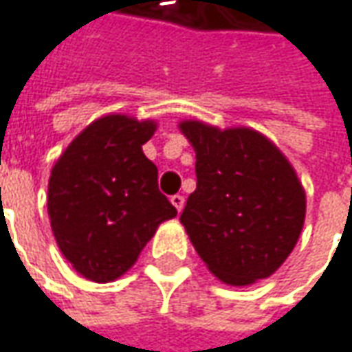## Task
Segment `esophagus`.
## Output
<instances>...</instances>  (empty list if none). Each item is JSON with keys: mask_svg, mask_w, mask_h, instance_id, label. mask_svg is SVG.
Wrapping results in <instances>:
<instances>
[{"mask_svg": "<svg viewBox=\"0 0 352 352\" xmlns=\"http://www.w3.org/2000/svg\"><path fill=\"white\" fill-rule=\"evenodd\" d=\"M171 205L175 206L177 212H181L183 206H185V197H183V195H173V197H171Z\"/></svg>", "mask_w": 352, "mask_h": 352, "instance_id": "esophagus-1", "label": "esophagus"}]
</instances>
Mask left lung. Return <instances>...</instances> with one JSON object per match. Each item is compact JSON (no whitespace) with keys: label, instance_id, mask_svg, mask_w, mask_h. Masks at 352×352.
I'll use <instances>...</instances> for the list:
<instances>
[{"label":"left lung","instance_id":"left-lung-1","mask_svg":"<svg viewBox=\"0 0 352 352\" xmlns=\"http://www.w3.org/2000/svg\"><path fill=\"white\" fill-rule=\"evenodd\" d=\"M197 189L181 224L210 274L228 285L270 278L292 254L305 221V191L292 163L252 128L183 120Z\"/></svg>","mask_w":352,"mask_h":352}]
</instances>
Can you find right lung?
Masks as SVG:
<instances>
[{
    "label": "right lung",
    "instance_id": "right-lung-1",
    "mask_svg": "<svg viewBox=\"0 0 352 352\" xmlns=\"http://www.w3.org/2000/svg\"><path fill=\"white\" fill-rule=\"evenodd\" d=\"M155 130V120L102 116L51 169L47 210L54 240L86 280L124 276L161 222L177 214L157 189L155 163L142 149Z\"/></svg>",
    "mask_w": 352,
    "mask_h": 352
}]
</instances>
